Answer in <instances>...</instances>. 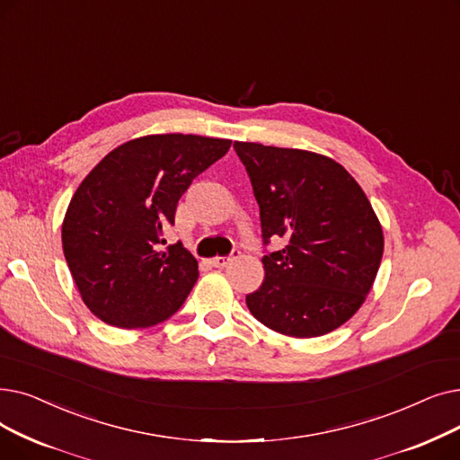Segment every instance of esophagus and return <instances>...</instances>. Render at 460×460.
Masks as SVG:
<instances>
[{
	"mask_svg": "<svg viewBox=\"0 0 460 460\" xmlns=\"http://www.w3.org/2000/svg\"><path fill=\"white\" fill-rule=\"evenodd\" d=\"M237 256H239V251H234L232 256H215L211 260V266H215V268H226L230 261H234Z\"/></svg>",
	"mask_w": 460,
	"mask_h": 460,
	"instance_id": "obj_1",
	"label": "esophagus"
}]
</instances>
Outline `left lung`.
I'll list each match as a JSON object with an SVG mask.
<instances>
[{
    "instance_id": "1",
    "label": "left lung",
    "mask_w": 460,
    "mask_h": 460,
    "mask_svg": "<svg viewBox=\"0 0 460 460\" xmlns=\"http://www.w3.org/2000/svg\"><path fill=\"white\" fill-rule=\"evenodd\" d=\"M260 206L261 237L287 247L261 258L266 279L247 296L252 316L296 339L330 333L367 299L384 232L359 183L320 153L234 142Z\"/></svg>"
}]
</instances>
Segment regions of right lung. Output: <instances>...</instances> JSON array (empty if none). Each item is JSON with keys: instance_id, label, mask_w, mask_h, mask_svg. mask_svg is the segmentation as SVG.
I'll return each mask as SVG.
<instances>
[{"instance_id": "add662e5", "label": "right lung", "mask_w": 460, "mask_h": 460, "mask_svg": "<svg viewBox=\"0 0 460 460\" xmlns=\"http://www.w3.org/2000/svg\"><path fill=\"white\" fill-rule=\"evenodd\" d=\"M232 140L147 135L128 140L84 178L61 225L63 254L85 307L121 330H146L180 311L199 280L181 243L161 251L192 180Z\"/></svg>"}]
</instances>
